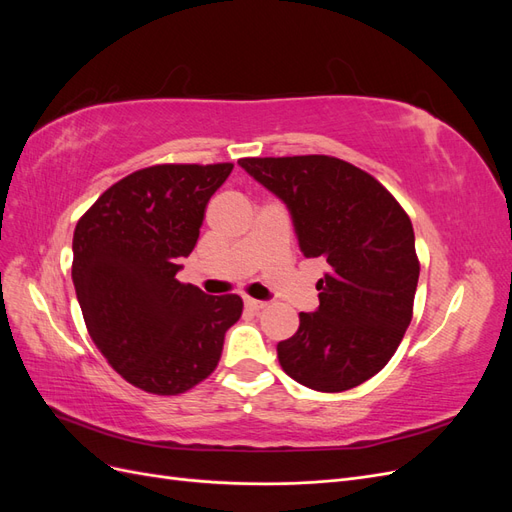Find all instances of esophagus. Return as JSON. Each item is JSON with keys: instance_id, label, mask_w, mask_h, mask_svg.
Masks as SVG:
<instances>
[{"instance_id": "34e87169", "label": "esophagus", "mask_w": 512, "mask_h": 512, "mask_svg": "<svg viewBox=\"0 0 512 512\" xmlns=\"http://www.w3.org/2000/svg\"><path fill=\"white\" fill-rule=\"evenodd\" d=\"M245 307L252 309V312H258V309H265L267 307V301H258V299H252V297H245Z\"/></svg>"}]
</instances>
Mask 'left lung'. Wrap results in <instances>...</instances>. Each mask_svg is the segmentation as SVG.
<instances>
[{"instance_id": "left-lung-1", "label": "left lung", "mask_w": 512, "mask_h": 512, "mask_svg": "<svg viewBox=\"0 0 512 512\" xmlns=\"http://www.w3.org/2000/svg\"><path fill=\"white\" fill-rule=\"evenodd\" d=\"M290 209L305 258H324L320 305L277 344L286 374L307 389L342 393L391 361L412 320L421 262L397 198L365 170L333 156L241 158Z\"/></svg>"}]
</instances>
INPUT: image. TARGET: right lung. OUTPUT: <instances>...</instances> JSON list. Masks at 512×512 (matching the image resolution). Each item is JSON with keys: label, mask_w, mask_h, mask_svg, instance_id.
Returning a JSON list of instances; mask_svg holds the SVG:
<instances>
[{"label": "right lung", "mask_w": 512, "mask_h": 512, "mask_svg": "<svg viewBox=\"0 0 512 512\" xmlns=\"http://www.w3.org/2000/svg\"><path fill=\"white\" fill-rule=\"evenodd\" d=\"M232 164H156L111 185L74 228L72 282L87 331L117 374L153 395L194 389L218 367L237 294L177 280L209 198Z\"/></svg>", "instance_id": "1"}]
</instances>
